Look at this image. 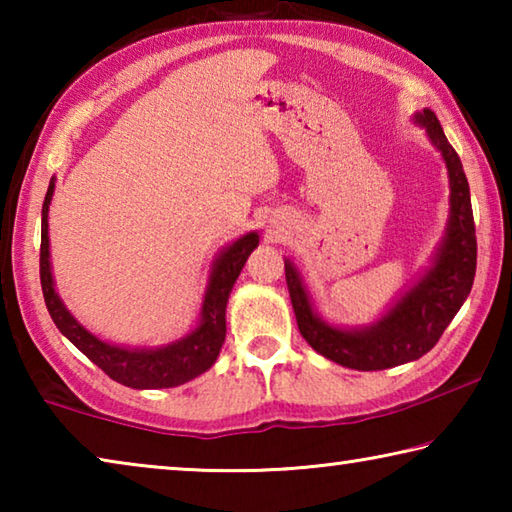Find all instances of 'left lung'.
<instances>
[{"mask_svg":"<svg viewBox=\"0 0 512 512\" xmlns=\"http://www.w3.org/2000/svg\"><path fill=\"white\" fill-rule=\"evenodd\" d=\"M427 128L429 140L443 153L452 187V214H449L447 237L440 246L436 262L427 275L404 293V298L368 329H336L323 323L311 311L309 298L291 262H284V275L296 311L298 329L305 341L325 359L354 370H384L427 354L452 323L456 311L470 296L476 273V232L461 158L440 128L438 117L431 110H422L418 117Z\"/></svg>","mask_w":512,"mask_h":512,"instance_id":"1","label":"left lung"}]
</instances>
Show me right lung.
I'll return each instance as SVG.
<instances>
[{
	"label": "right lung",
	"mask_w": 512,
	"mask_h": 512,
	"mask_svg": "<svg viewBox=\"0 0 512 512\" xmlns=\"http://www.w3.org/2000/svg\"><path fill=\"white\" fill-rule=\"evenodd\" d=\"M54 194V183H49L45 203H42V237H40V284L42 296H45L49 316L56 327L63 332L94 366H99L110 379L131 388H171L194 379L212 368L219 357V350L225 341V305L237 277L244 268L248 255L259 244L255 232L241 237L235 244L223 250L216 259L214 271L207 287L201 323L185 339L167 345L160 350H126L117 345L103 343L92 336L88 329L76 323L74 316L63 307L56 296L54 280H51L49 268V232H47V212Z\"/></svg>",
	"instance_id": "right-lung-1"
}]
</instances>
